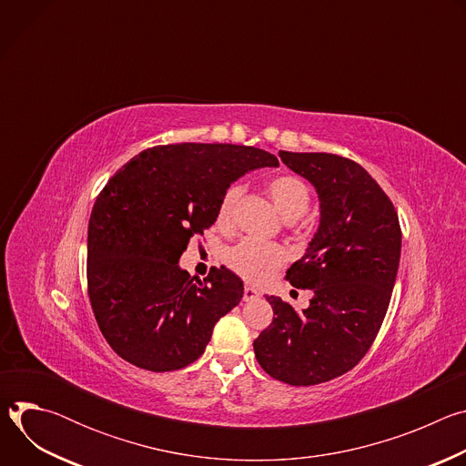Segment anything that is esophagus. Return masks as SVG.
<instances>
[{"mask_svg":"<svg viewBox=\"0 0 466 466\" xmlns=\"http://www.w3.org/2000/svg\"><path fill=\"white\" fill-rule=\"evenodd\" d=\"M259 297V293L254 289V288H250V286H245V289H243V300H254V299H258Z\"/></svg>","mask_w":466,"mask_h":466,"instance_id":"34e87169","label":"esophagus"}]
</instances>
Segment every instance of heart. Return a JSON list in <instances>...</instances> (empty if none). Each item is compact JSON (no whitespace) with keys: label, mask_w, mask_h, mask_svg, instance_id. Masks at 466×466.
Returning <instances> with one entry per match:
<instances>
[{"label":"heart","mask_w":466,"mask_h":466,"mask_svg":"<svg viewBox=\"0 0 466 466\" xmlns=\"http://www.w3.org/2000/svg\"><path fill=\"white\" fill-rule=\"evenodd\" d=\"M241 193L239 186H230L218 208V223L227 227L232 219L234 207ZM268 193L277 210L286 221L300 219L311 203V191L304 180L293 175H279L268 182ZM286 259V250L275 243H259L245 239L227 252V263L239 277L259 282L269 279L271 273L280 268Z\"/></svg>","instance_id":"1"}]
</instances>
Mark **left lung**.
Here are the masks:
<instances>
[{
	"label": "left lung",
	"mask_w": 466,
	"mask_h": 466,
	"mask_svg": "<svg viewBox=\"0 0 466 466\" xmlns=\"http://www.w3.org/2000/svg\"><path fill=\"white\" fill-rule=\"evenodd\" d=\"M280 158L319 197L317 232L286 275L313 297L302 311L268 297L275 317L252 345L269 376L306 387L349 372L370 349L389 308L402 232L389 197L360 164L328 153L280 151Z\"/></svg>",
	"instance_id": "obj_1"
}]
</instances>
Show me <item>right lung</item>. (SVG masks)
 <instances>
[{
	"mask_svg": "<svg viewBox=\"0 0 466 466\" xmlns=\"http://www.w3.org/2000/svg\"><path fill=\"white\" fill-rule=\"evenodd\" d=\"M279 167L268 151L232 144L158 146L130 158L103 187L88 223V295L101 334L125 361L153 372L201 358L243 282L212 268L201 282L178 259L218 219L245 173Z\"/></svg>",
	"mask_w": 466,
	"mask_h": 466,
	"instance_id": "1",
	"label": "right lung"
}]
</instances>
